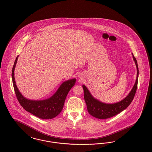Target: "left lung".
Here are the masks:
<instances>
[{
	"label": "left lung",
	"mask_w": 152,
	"mask_h": 152,
	"mask_svg": "<svg viewBox=\"0 0 152 152\" xmlns=\"http://www.w3.org/2000/svg\"><path fill=\"white\" fill-rule=\"evenodd\" d=\"M133 56V54H132ZM133 59L135 61L137 68V77L135 85L129 95L120 102L114 104H106L102 103L98 100L95 99L89 92L88 89L83 85L84 89V99L87 105L88 111L90 115L99 119H107L113 116L117 115L131 104L136 93L137 86L139 68L136 58L133 56Z\"/></svg>",
	"instance_id": "left-lung-1"
}]
</instances>
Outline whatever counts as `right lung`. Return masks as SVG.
<instances>
[{
	"label": "right lung",
	"instance_id": "add662e5",
	"mask_svg": "<svg viewBox=\"0 0 152 152\" xmlns=\"http://www.w3.org/2000/svg\"><path fill=\"white\" fill-rule=\"evenodd\" d=\"M18 57L16 58L12 71V82L18 101L25 110L37 117L44 120L52 119L62 110L66 96L70 89L75 85L76 79L69 80L63 83L56 93L49 99L42 100L27 99L19 91L15 80L14 71Z\"/></svg>",
	"mask_w": 152,
	"mask_h": 152
}]
</instances>
